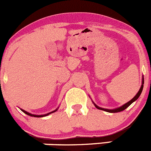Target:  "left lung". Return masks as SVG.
I'll return each instance as SVG.
<instances>
[{"mask_svg": "<svg viewBox=\"0 0 151 151\" xmlns=\"http://www.w3.org/2000/svg\"><path fill=\"white\" fill-rule=\"evenodd\" d=\"M143 84H144V77H143V76H142V86H141V87H140V89H139V92H137V95H136L135 96H134V98H133L131 100V101H128V103H126V104H125L124 105H123V106H122L119 107V108L114 109H104V108H101V107L98 106H97L96 104H95V103H94V102H92V103H93L94 105H95V106L96 107L97 109H101V110H104V111H107V112L116 113V112H119V111H123V110L126 109V108H128V107L129 106L131 105V104H132V103H134V101H137V100L138 99V98L140 96V95H141L142 92Z\"/></svg>", "mask_w": 151, "mask_h": 151, "instance_id": "obj_1", "label": "left lung"}]
</instances>
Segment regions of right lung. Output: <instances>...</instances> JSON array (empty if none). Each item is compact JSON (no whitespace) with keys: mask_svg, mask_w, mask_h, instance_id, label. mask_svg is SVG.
<instances>
[{"mask_svg":"<svg viewBox=\"0 0 151 151\" xmlns=\"http://www.w3.org/2000/svg\"><path fill=\"white\" fill-rule=\"evenodd\" d=\"M58 109H59V108H58ZM21 109V111H23V112H24L25 114H28V115H29V116H31V117H45V116L48 115V114H51V113H53V112H55V111H57V109H56V110H54V111H51V112H49V113H47V114H42V115H36V114H31V113L28 112V111H25V110L22 109Z\"/></svg>","mask_w":151,"mask_h":151,"instance_id":"1","label":"right lung"}]
</instances>
